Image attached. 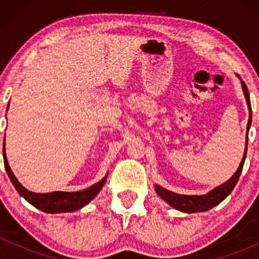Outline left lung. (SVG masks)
Listing matches in <instances>:
<instances>
[{"label": "left lung", "instance_id": "1", "mask_svg": "<svg viewBox=\"0 0 259 259\" xmlns=\"http://www.w3.org/2000/svg\"><path fill=\"white\" fill-rule=\"evenodd\" d=\"M242 82V89L243 94H245L246 101H247L248 109H249V119L247 124V133L249 126H251L252 121V114H251V101H249V94L247 90V86L243 81ZM246 153H247V138H246V148L245 153H243L242 160L240 163L239 168H237L236 173H235L233 177L229 179L227 183H224L223 185L215 187L214 190H212L210 192H208L207 195L202 196H189V195H179L175 194V192L169 191V190H165L164 187L156 185V191L157 194L159 195V197H162L165 202H168L171 207H174L175 209L181 210V212L185 213H196V212H204V210L210 209L217 204H219L223 200L228 197L229 195L231 194V191L234 190L235 185L237 184V180H239L240 174H241L243 163H245Z\"/></svg>", "mask_w": 259, "mask_h": 259}]
</instances>
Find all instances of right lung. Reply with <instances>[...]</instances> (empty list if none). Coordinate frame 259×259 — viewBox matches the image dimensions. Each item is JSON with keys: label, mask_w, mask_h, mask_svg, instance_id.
Returning a JSON list of instances; mask_svg holds the SVG:
<instances>
[{"label": "right lung", "mask_w": 259, "mask_h": 259, "mask_svg": "<svg viewBox=\"0 0 259 259\" xmlns=\"http://www.w3.org/2000/svg\"><path fill=\"white\" fill-rule=\"evenodd\" d=\"M4 162L5 168L7 170L8 177L13 184L19 195H22L29 203L32 206L38 208L40 210L46 213H64V212H74V210L80 209L88 204L92 198L95 197L105 185L106 178L99 181L97 184L89 187V189L82 190V191L76 192H63V191H56L49 192V194H35V192L29 191L22 184L17 180L14 174L12 173L10 165H8L7 158H6L5 146H4Z\"/></svg>", "instance_id": "add662e5"}]
</instances>
